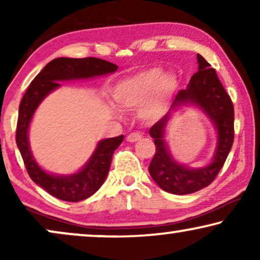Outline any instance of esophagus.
Wrapping results in <instances>:
<instances>
[{
  "label": "esophagus",
  "instance_id": "1",
  "mask_svg": "<svg viewBox=\"0 0 260 260\" xmlns=\"http://www.w3.org/2000/svg\"><path fill=\"white\" fill-rule=\"evenodd\" d=\"M141 137H142V135L140 133H131L130 135H127L126 141L127 142H131V143H134V142H136V141L140 140Z\"/></svg>",
  "mask_w": 260,
  "mask_h": 260
}]
</instances>
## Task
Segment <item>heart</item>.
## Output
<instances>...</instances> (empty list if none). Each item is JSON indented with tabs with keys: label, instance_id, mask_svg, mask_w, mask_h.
<instances>
[{
	"label": "heart",
	"instance_id": "1",
	"mask_svg": "<svg viewBox=\"0 0 260 260\" xmlns=\"http://www.w3.org/2000/svg\"><path fill=\"white\" fill-rule=\"evenodd\" d=\"M177 87L173 74H163L158 67L142 71L117 85L115 98L126 109H136L145 102L142 110L144 118H155L162 113Z\"/></svg>",
	"mask_w": 260,
	"mask_h": 260
}]
</instances>
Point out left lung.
<instances>
[{"mask_svg": "<svg viewBox=\"0 0 260 260\" xmlns=\"http://www.w3.org/2000/svg\"><path fill=\"white\" fill-rule=\"evenodd\" d=\"M198 62L199 71L190 78L186 90H181L176 94L172 109L186 103H193L200 106L214 123L218 131V144L211 165L191 169L175 162L165 141V131L170 113L163 116L149 130L156 147L149 173L159 188L177 195L191 194L209 186L225 165L234 141V108L231 97L219 80L215 70L204 56L198 54Z\"/></svg>", "mask_w": 260, "mask_h": 260, "instance_id": "8db88e82", "label": "left lung"}]
</instances>
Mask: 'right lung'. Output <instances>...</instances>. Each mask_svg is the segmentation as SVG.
<instances>
[{
	"label": "right lung",
	"instance_id": "1",
	"mask_svg": "<svg viewBox=\"0 0 260 260\" xmlns=\"http://www.w3.org/2000/svg\"><path fill=\"white\" fill-rule=\"evenodd\" d=\"M118 66L98 58H56L46 65L34 78L20 103L16 125V144L22 156L28 175L35 183L56 199L78 202L97 191L108 176L112 155L124 136L106 138L98 143L90 161L73 175L59 176L42 170L31 156L28 142V126L35 110L49 92L60 86L58 81L83 79L116 72Z\"/></svg>",
	"mask_w": 260,
	"mask_h": 260
}]
</instances>
